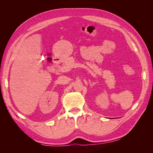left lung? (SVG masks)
<instances>
[{"mask_svg":"<svg viewBox=\"0 0 153 153\" xmlns=\"http://www.w3.org/2000/svg\"><path fill=\"white\" fill-rule=\"evenodd\" d=\"M109 119H110V118H109Z\"/></svg>","mask_w":153,"mask_h":153,"instance_id":"8db88e82","label":"left lung"}]
</instances>
